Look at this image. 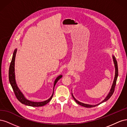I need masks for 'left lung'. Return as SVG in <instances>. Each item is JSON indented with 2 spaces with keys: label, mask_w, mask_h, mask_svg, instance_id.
Wrapping results in <instances>:
<instances>
[{
  "label": "left lung",
  "mask_w": 127,
  "mask_h": 127,
  "mask_svg": "<svg viewBox=\"0 0 127 127\" xmlns=\"http://www.w3.org/2000/svg\"><path fill=\"white\" fill-rule=\"evenodd\" d=\"M113 57V62L114 64V67H115V70H116V72H115V76H114V80H113V83L112 84V87H111V90L110 91V92L109 93L108 95L106 96V97L105 98V99H104L103 101H102L101 102L97 104H96V105H90V104H84L82 102H80L79 101H77V99L74 97V96H73L72 94V96L73 97V98L74 99V100L76 101V102L79 104L80 105H82L83 106H84L85 107H95V106H96L108 100V99L111 97V96L112 95L113 93H114V88H115V86H116V82H117V78H118V64H117V60L116 59V58H115L114 56H112Z\"/></svg>",
  "instance_id": "8db88e82"
}]
</instances>
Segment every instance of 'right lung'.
I'll use <instances>...</instances> for the list:
<instances>
[{
  "label": "right lung",
  "mask_w": 127,
  "mask_h": 127,
  "mask_svg": "<svg viewBox=\"0 0 127 127\" xmlns=\"http://www.w3.org/2000/svg\"><path fill=\"white\" fill-rule=\"evenodd\" d=\"M17 52V49H16L14 50V52L13 53V55L12 57V59H11V63L10 64L9 69V80L10 85L12 87L13 90L14 91V92L15 93V96H16V98H17L18 100L20 101L22 104H24L25 105L31 106H34V107H37V106H42L45 105L48 103L51 100V98H52L53 95V91L52 95L48 99L43 102H33V101H31L30 100H28V99H26L24 95H23L21 91L19 89L18 87L17 84L16 82V80H15V57H16V54ZM63 77L62 75H59L58 76L56 80H55L54 83V86H53V91H54V88L56 85V83L57 82Z\"/></svg>",
  "instance_id": "1"
}]
</instances>
